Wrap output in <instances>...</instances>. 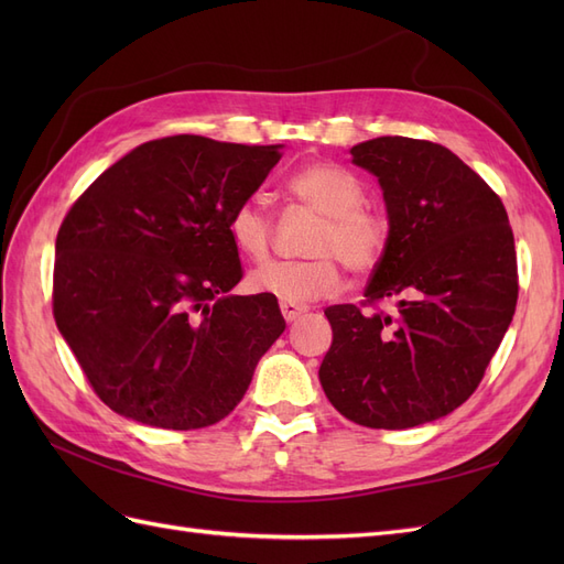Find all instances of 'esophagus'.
Listing matches in <instances>:
<instances>
[{
    "label": "esophagus",
    "instance_id": "34e87169",
    "mask_svg": "<svg viewBox=\"0 0 564 564\" xmlns=\"http://www.w3.org/2000/svg\"><path fill=\"white\" fill-rule=\"evenodd\" d=\"M280 311L286 322H296L303 313H308V305H296V303H280Z\"/></svg>",
    "mask_w": 564,
    "mask_h": 564
}]
</instances>
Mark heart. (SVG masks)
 Instances as JSON below:
<instances>
[{"mask_svg":"<svg viewBox=\"0 0 564 564\" xmlns=\"http://www.w3.org/2000/svg\"><path fill=\"white\" fill-rule=\"evenodd\" d=\"M286 191L301 204L324 216L308 261H272L249 275L253 294L282 303H308L336 294L344 282L340 261L352 272H369L383 259L390 240L388 218L367 207L365 187L336 164H305L286 181ZM228 232L237 251L263 261L272 245V218L261 197H247L228 218Z\"/></svg>","mask_w":564,"mask_h":564,"instance_id":"heart-1","label":"heart"}]
</instances>
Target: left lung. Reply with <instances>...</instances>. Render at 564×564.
I'll return each mask as SVG.
<instances>
[{
  "label": "left lung",
  "instance_id": "8db88e82",
  "mask_svg": "<svg viewBox=\"0 0 564 564\" xmlns=\"http://www.w3.org/2000/svg\"><path fill=\"white\" fill-rule=\"evenodd\" d=\"M379 178L390 240L365 308L324 311L334 340L324 395L367 429L402 431L447 416L480 386L518 303V256L501 197L431 141L381 135L350 148Z\"/></svg>",
  "mask_w": 564,
  "mask_h": 564
}]
</instances>
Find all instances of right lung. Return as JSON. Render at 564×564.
I'll list each match as a JSON object with an SVG mask.
<instances>
[{
    "instance_id": "obj_1",
    "label": "right lung",
    "mask_w": 564,
    "mask_h": 564,
    "mask_svg": "<svg viewBox=\"0 0 564 564\" xmlns=\"http://www.w3.org/2000/svg\"><path fill=\"white\" fill-rule=\"evenodd\" d=\"M282 145L166 135L106 169L56 237L54 317L112 412L169 431L226 419L284 332L278 299L232 296L228 218Z\"/></svg>"
}]
</instances>
